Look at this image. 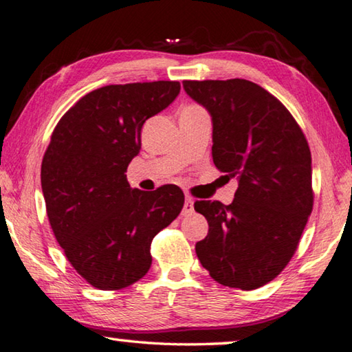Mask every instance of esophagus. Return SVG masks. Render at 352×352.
I'll use <instances>...</instances> for the list:
<instances>
[{
  "label": "esophagus",
  "mask_w": 352,
  "mask_h": 352,
  "mask_svg": "<svg viewBox=\"0 0 352 352\" xmlns=\"http://www.w3.org/2000/svg\"><path fill=\"white\" fill-rule=\"evenodd\" d=\"M193 212H195V201L192 198H186V201H184L182 215H192Z\"/></svg>",
  "instance_id": "34e87169"
}]
</instances>
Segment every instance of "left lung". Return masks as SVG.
Returning a JSON list of instances; mask_svg holds the SVG:
<instances>
[{
    "label": "left lung",
    "mask_w": 352,
    "mask_h": 352,
    "mask_svg": "<svg viewBox=\"0 0 352 352\" xmlns=\"http://www.w3.org/2000/svg\"><path fill=\"white\" fill-rule=\"evenodd\" d=\"M182 85L210 113L215 166L239 181L229 206L195 203L209 223L197 256L221 285L258 289L290 262L312 212L307 140L285 106L251 80Z\"/></svg>",
    "instance_id": "8db88e82"
}]
</instances>
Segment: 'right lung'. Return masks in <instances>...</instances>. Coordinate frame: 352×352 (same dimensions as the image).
<instances>
[{
    "label": "right lung",
    "instance_id": "right-lung-1",
    "mask_svg": "<svg viewBox=\"0 0 352 352\" xmlns=\"http://www.w3.org/2000/svg\"><path fill=\"white\" fill-rule=\"evenodd\" d=\"M179 91L177 80L106 85L80 98L51 135L40 173L46 214L73 268L96 289L142 279L154 235L181 214L179 187L143 192L124 175L143 123Z\"/></svg>",
    "mask_w": 352,
    "mask_h": 352
}]
</instances>
